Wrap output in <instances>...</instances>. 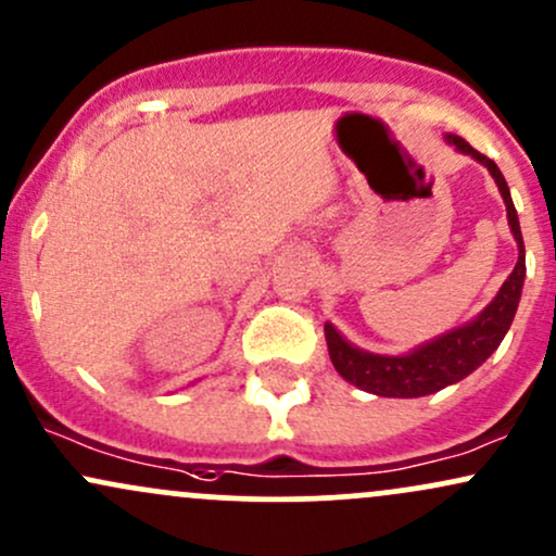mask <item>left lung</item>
Segmentation results:
<instances>
[{"label": "left lung", "instance_id": "8db88e82", "mask_svg": "<svg viewBox=\"0 0 556 556\" xmlns=\"http://www.w3.org/2000/svg\"><path fill=\"white\" fill-rule=\"evenodd\" d=\"M448 142L456 150L467 152L475 161L483 163L491 170L493 179H496L498 192H502L506 205V216H509L511 235H515L517 245H520V258H517V266L511 268L498 295L493 298L491 306L478 319L443 334V338L432 340V343L417 348V351L406 353V356H375V353L358 351V348L345 343L332 325H325L329 358H332L334 369L356 388L369 390L375 395H386V399H419V395H430L435 390L454 386L462 377H467L469 371L478 369L504 340L506 329L515 319L517 303H520L522 282H526V245H522L520 222H517V211L511 205V194L502 170H498L491 157L475 150L462 137H448Z\"/></svg>", "mask_w": 556, "mask_h": 556}]
</instances>
